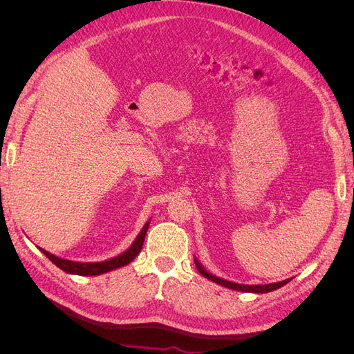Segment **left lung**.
Segmentation results:
<instances>
[{"label":"left lung","mask_w":354,"mask_h":354,"mask_svg":"<svg viewBox=\"0 0 354 354\" xmlns=\"http://www.w3.org/2000/svg\"><path fill=\"white\" fill-rule=\"evenodd\" d=\"M195 264L198 267L199 273L207 277V279L216 282L224 288H229V289H234V291H241V292H254V294H266V292H272L274 291V289H279L281 286L286 285L289 281H292V277H289V279H285V281H281V282H274V283H266V285H245V283H234V282H230V281H226V279H221V277H217L214 276L212 273L207 272L205 269H203V266L198 261V259L195 257Z\"/></svg>","instance_id":"obj_1"}]
</instances>
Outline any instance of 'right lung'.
I'll return each mask as SVG.
<instances>
[{"label":"right lung","instance_id":"1","mask_svg":"<svg viewBox=\"0 0 354 354\" xmlns=\"http://www.w3.org/2000/svg\"><path fill=\"white\" fill-rule=\"evenodd\" d=\"M149 224H151V220H149L145 224L143 229L140 230V233L137 234V238L134 239V242L131 243L130 248H128L124 252H121L120 255L112 257V259L104 260V261H97V263L72 261V260L60 259V257L51 254L46 250H42V248H39V251L44 254L51 263H55L59 267V269H62L63 272L71 273V274H80V276H97V274L112 272L115 269H120V267L130 264L136 259L138 252L142 251V246H143V242H145V238H146V232L149 229Z\"/></svg>","mask_w":354,"mask_h":354}]
</instances>
